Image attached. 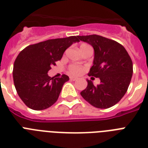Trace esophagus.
Segmentation results:
<instances>
[{
	"instance_id": "34e87169",
	"label": "esophagus",
	"mask_w": 148,
	"mask_h": 148,
	"mask_svg": "<svg viewBox=\"0 0 148 148\" xmlns=\"http://www.w3.org/2000/svg\"><path fill=\"white\" fill-rule=\"evenodd\" d=\"M70 80L71 81H76V80H77V78L75 77H70Z\"/></svg>"
}]
</instances>
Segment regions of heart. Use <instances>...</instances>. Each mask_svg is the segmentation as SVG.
Instances as JSON below:
<instances>
[{
  "mask_svg": "<svg viewBox=\"0 0 148 148\" xmlns=\"http://www.w3.org/2000/svg\"><path fill=\"white\" fill-rule=\"evenodd\" d=\"M86 44H83V45H84ZM70 72L73 74H80L83 71V68L81 66H79V65L77 64H71L70 66Z\"/></svg>",
  "mask_w": 148,
  "mask_h": 148,
  "instance_id": "1",
  "label": "heart"
}]
</instances>
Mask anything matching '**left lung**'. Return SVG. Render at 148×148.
Here are the masks:
<instances>
[{"label":"left lung","instance_id":"left-lung-1","mask_svg":"<svg viewBox=\"0 0 148 148\" xmlns=\"http://www.w3.org/2000/svg\"><path fill=\"white\" fill-rule=\"evenodd\" d=\"M79 40L90 45L95 50L93 66L89 76L99 77L101 83L95 86L88 81V87L81 95L95 108L106 109L118 103L131 83L133 63L126 49L115 40L102 36H77Z\"/></svg>","mask_w":148,"mask_h":148}]
</instances>
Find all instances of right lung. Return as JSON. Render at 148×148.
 I'll return each mask as SVG.
<instances>
[{"label": "right lung", "instance_id": "1", "mask_svg": "<svg viewBox=\"0 0 148 148\" xmlns=\"http://www.w3.org/2000/svg\"><path fill=\"white\" fill-rule=\"evenodd\" d=\"M79 41L76 36L50 39L29 45L20 52L14 64L13 78L17 94L29 108L45 110L58 101L69 77L63 74L51 78L47 72L67 48Z\"/></svg>", "mask_w": 148, "mask_h": 148}]
</instances>
